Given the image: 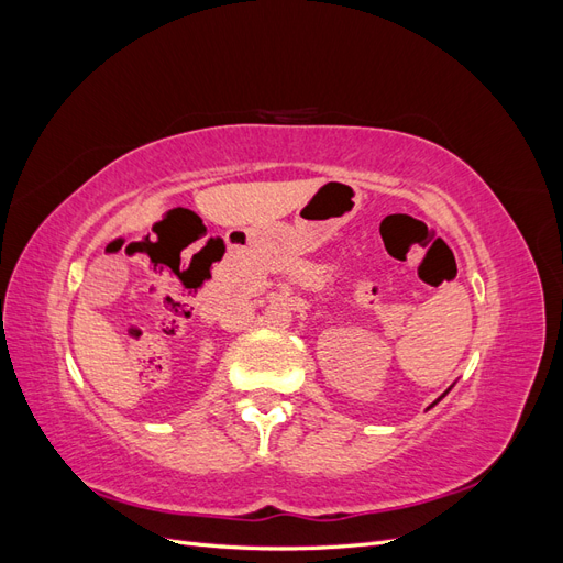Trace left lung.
<instances>
[{
	"mask_svg": "<svg viewBox=\"0 0 563 563\" xmlns=\"http://www.w3.org/2000/svg\"><path fill=\"white\" fill-rule=\"evenodd\" d=\"M441 397H444V395H441ZM441 397H439V399H441ZM439 399H437V401H439ZM437 401H434V404H437Z\"/></svg>",
	"mask_w": 563,
	"mask_h": 563,
	"instance_id": "1",
	"label": "left lung"
}]
</instances>
